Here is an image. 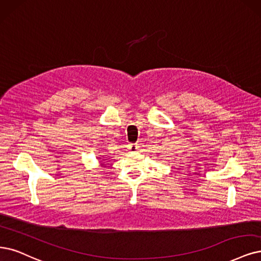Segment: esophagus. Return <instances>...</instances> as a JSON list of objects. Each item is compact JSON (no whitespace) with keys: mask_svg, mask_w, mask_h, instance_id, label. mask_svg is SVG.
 Instances as JSON below:
<instances>
[{"mask_svg":"<svg viewBox=\"0 0 261 261\" xmlns=\"http://www.w3.org/2000/svg\"><path fill=\"white\" fill-rule=\"evenodd\" d=\"M138 148H139L138 144H129L128 145V150L131 152H136L138 150Z\"/></svg>","mask_w":261,"mask_h":261,"instance_id":"1","label":"esophagus"}]
</instances>
